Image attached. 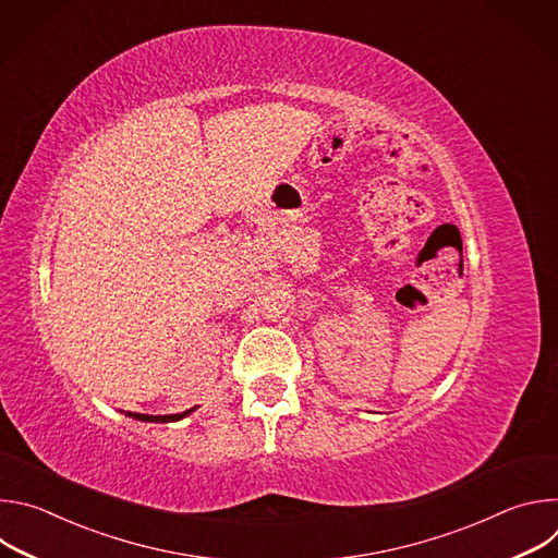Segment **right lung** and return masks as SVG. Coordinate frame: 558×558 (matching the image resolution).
<instances>
[{
    "label": "right lung",
    "mask_w": 558,
    "mask_h": 558,
    "mask_svg": "<svg viewBox=\"0 0 558 558\" xmlns=\"http://www.w3.org/2000/svg\"><path fill=\"white\" fill-rule=\"evenodd\" d=\"M196 409H190L185 413H179V415H143V413H128V417H134L138 422H158V424H166V422H179L183 417H187L190 413H194Z\"/></svg>",
    "instance_id": "add662e5"
}]
</instances>
